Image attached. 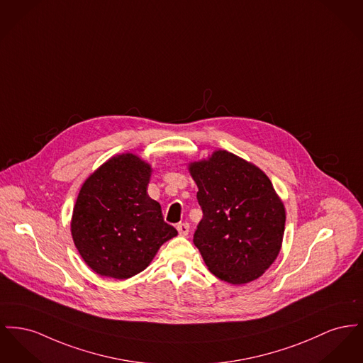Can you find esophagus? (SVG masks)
<instances>
[{"instance_id":"esophagus-1","label":"esophagus","mask_w":363,"mask_h":363,"mask_svg":"<svg viewBox=\"0 0 363 363\" xmlns=\"http://www.w3.org/2000/svg\"><path fill=\"white\" fill-rule=\"evenodd\" d=\"M177 230L181 235H188L189 233V223L188 222H184V223H178L177 225Z\"/></svg>"}]
</instances>
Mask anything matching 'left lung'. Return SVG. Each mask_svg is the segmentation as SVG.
Returning a JSON list of instances; mask_svg holds the SVG:
<instances>
[{
  "instance_id": "8db88e82",
  "label": "left lung",
  "mask_w": 363,
  "mask_h": 363,
  "mask_svg": "<svg viewBox=\"0 0 363 363\" xmlns=\"http://www.w3.org/2000/svg\"><path fill=\"white\" fill-rule=\"evenodd\" d=\"M203 210L193 235L208 270L233 285L260 277L277 259L285 208L267 175L244 159L216 150L189 164Z\"/></svg>"
}]
</instances>
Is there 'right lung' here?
I'll use <instances>...</instances> for the list:
<instances>
[{
	"label": "right lung",
	"instance_id": "1",
	"mask_svg": "<svg viewBox=\"0 0 363 363\" xmlns=\"http://www.w3.org/2000/svg\"><path fill=\"white\" fill-rule=\"evenodd\" d=\"M150 166L133 153L111 157L82 185L71 235L86 264L100 276L126 279L148 267L178 235L147 192Z\"/></svg>",
	"mask_w": 363,
	"mask_h": 363
}]
</instances>
